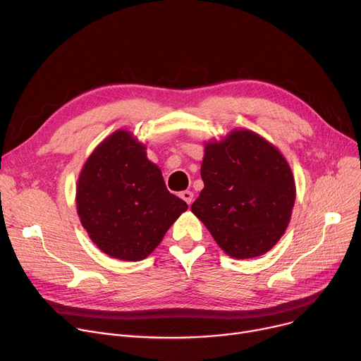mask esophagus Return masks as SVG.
<instances>
[{
	"instance_id": "obj_1",
	"label": "esophagus",
	"mask_w": 361,
	"mask_h": 361,
	"mask_svg": "<svg viewBox=\"0 0 361 361\" xmlns=\"http://www.w3.org/2000/svg\"><path fill=\"white\" fill-rule=\"evenodd\" d=\"M180 197L188 204V206H190L192 203H193V193L190 192V190H184V192H181L180 193Z\"/></svg>"
}]
</instances>
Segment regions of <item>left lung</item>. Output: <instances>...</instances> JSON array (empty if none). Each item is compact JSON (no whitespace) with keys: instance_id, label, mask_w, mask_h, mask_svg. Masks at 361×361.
Wrapping results in <instances>:
<instances>
[{"instance_id":"left-lung-1","label":"left lung","mask_w":361,"mask_h":361,"mask_svg":"<svg viewBox=\"0 0 361 361\" xmlns=\"http://www.w3.org/2000/svg\"><path fill=\"white\" fill-rule=\"evenodd\" d=\"M203 190L192 212L234 259L268 253L286 233L295 202L293 171L257 133L235 128L204 143Z\"/></svg>"}]
</instances>
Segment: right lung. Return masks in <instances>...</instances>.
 I'll use <instances>...</instances> for the list:
<instances>
[{"label": "right lung", "instance_id": "right-lung-1", "mask_svg": "<svg viewBox=\"0 0 361 361\" xmlns=\"http://www.w3.org/2000/svg\"><path fill=\"white\" fill-rule=\"evenodd\" d=\"M75 207L90 240L126 262L146 259L187 203L171 195L161 169L131 131L117 130L86 159L75 187Z\"/></svg>", "mask_w": 361, "mask_h": 361}]
</instances>
